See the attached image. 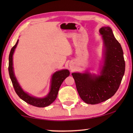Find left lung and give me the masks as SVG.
Wrapping results in <instances>:
<instances>
[{"instance_id":"8db88e82","label":"left lung","mask_w":133,"mask_h":133,"mask_svg":"<svg viewBox=\"0 0 133 133\" xmlns=\"http://www.w3.org/2000/svg\"><path fill=\"white\" fill-rule=\"evenodd\" d=\"M104 44V63L101 75L73 73L80 98L87 104H98L113 96L119 88L125 71V61L121 44L110 27L100 29Z\"/></svg>"}]
</instances>
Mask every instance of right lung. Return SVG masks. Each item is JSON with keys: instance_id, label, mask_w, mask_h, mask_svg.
Instances as JSON below:
<instances>
[{"instance_id": "1", "label": "right lung", "mask_w": 133, "mask_h": 133, "mask_svg": "<svg viewBox=\"0 0 133 133\" xmlns=\"http://www.w3.org/2000/svg\"><path fill=\"white\" fill-rule=\"evenodd\" d=\"M18 41H19V40H17L16 43L10 51L9 57L8 67L10 79L12 82L13 86L14 87L16 93L18 96L23 101L29 104L33 105V106L37 107H44L48 106L56 100L60 85L65 78L69 76L70 72L68 70H62L56 71L55 73L53 74L52 78H51L50 91L46 97L39 98L29 96L28 93H25L22 90L21 87L20 86L19 83L17 82L15 76L14 72H13V55L14 53L15 49L17 46Z\"/></svg>"}]
</instances>
